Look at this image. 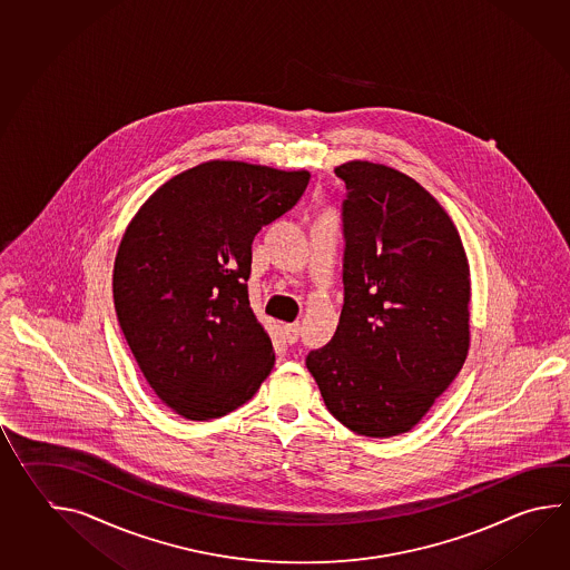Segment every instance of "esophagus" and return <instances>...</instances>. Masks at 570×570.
I'll return each mask as SVG.
<instances>
[{
	"label": "esophagus",
	"instance_id": "esophagus-1",
	"mask_svg": "<svg viewBox=\"0 0 570 570\" xmlns=\"http://www.w3.org/2000/svg\"><path fill=\"white\" fill-rule=\"evenodd\" d=\"M282 331H284V338H286V343H291L294 345L298 337H301V325L298 323H292V325L282 326Z\"/></svg>",
	"mask_w": 570,
	"mask_h": 570
}]
</instances>
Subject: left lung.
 I'll use <instances>...</instances> for the list:
<instances>
[{"label":"left lung","instance_id":"8db88e82","mask_svg":"<svg viewBox=\"0 0 570 570\" xmlns=\"http://www.w3.org/2000/svg\"><path fill=\"white\" fill-rule=\"evenodd\" d=\"M345 304L306 357L328 412L361 436L414 429L469 351L471 279L451 217L384 164H341Z\"/></svg>","mask_w":570,"mask_h":570}]
</instances>
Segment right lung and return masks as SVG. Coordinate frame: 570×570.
I'll list each match as a JSON object with an SVG mask.
<instances>
[{"mask_svg":"<svg viewBox=\"0 0 570 570\" xmlns=\"http://www.w3.org/2000/svg\"><path fill=\"white\" fill-rule=\"evenodd\" d=\"M306 170L210 160L164 183L126 229L117 321L151 390L188 420L222 419L274 367L249 306L257 232L303 197Z\"/></svg>","mask_w":570,"mask_h":570,"instance_id":"1","label":"right lung"}]
</instances>
